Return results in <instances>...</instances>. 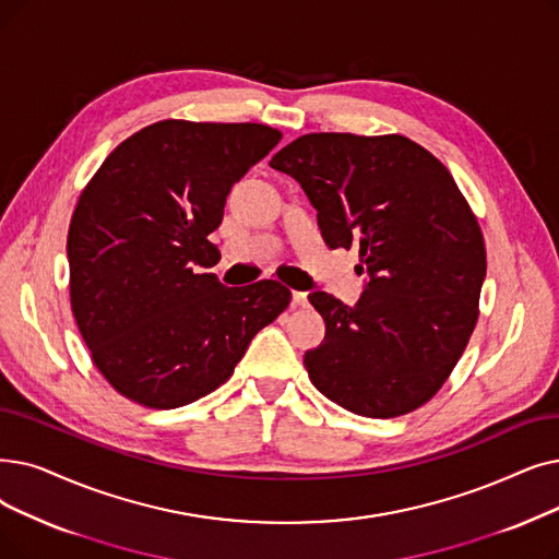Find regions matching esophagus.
Returning a JSON list of instances; mask_svg holds the SVG:
<instances>
[{"mask_svg": "<svg viewBox=\"0 0 559 559\" xmlns=\"http://www.w3.org/2000/svg\"><path fill=\"white\" fill-rule=\"evenodd\" d=\"M293 304L295 306H308V295L306 293H293Z\"/></svg>", "mask_w": 559, "mask_h": 559, "instance_id": "esophagus-1", "label": "esophagus"}]
</instances>
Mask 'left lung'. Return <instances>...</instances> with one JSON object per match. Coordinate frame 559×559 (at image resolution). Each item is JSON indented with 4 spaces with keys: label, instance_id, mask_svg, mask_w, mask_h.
<instances>
[{
    "label": "left lung",
    "instance_id": "obj_1",
    "mask_svg": "<svg viewBox=\"0 0 559 559\" xmlns=\"http://www.w3.org/2000/svg\"><path fill=\"white\" fill-rule=\"evenodd\" d=\"M272 168L293 176L329 249L358 247L368 283L354 308L326 293L308 301L326 335L304 356L312 385L366 418L429 402L477 322L487 251L448 168L402 134H304Z\"/></svg>",
    "mask_w": 559,
    "mask_h": 559
}]
</instances>
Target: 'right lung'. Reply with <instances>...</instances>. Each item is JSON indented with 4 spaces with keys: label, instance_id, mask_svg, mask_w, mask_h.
<instances>
[{
    "label": "right lung",
    "instance_id": "obj_1",
    "mask_svg": "<svg viewBox=\"0 0 559 559\" xmlns=\"http://www.w3.org/2000/svg\"><path fill=\"white\" fill-rule=\"evenodd\" d=\"M260 123L159 120L91 178L68 230L70 306L95 368L128 400L176 408L216 391L289 306L276 281L199 274L235 182L281 141Z\"/></svg>",
    "mask_w": 559,
    "mask_h": 559
}]
</instances>
